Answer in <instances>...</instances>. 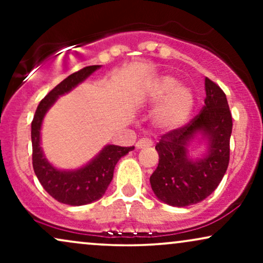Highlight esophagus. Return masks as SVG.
<instances>
[{
    "mask_svg": "<svg viewBox=\"0 0 263 263\" xmlns=\"http://www.w3.org/2000/svg\"><path fill=\"white\" fill-rule=\"evenodd\" d=\"M153 144V142L151 138H147V137H143L141 138V140L137 141V143H136V147L137 148H144V147H151Z\"/></svg>",
    "mask_w": 263,
    "mask_h": 263,
    "instance_id": "esophagus-1",
    "label": "esophagus"
}]
</instances>
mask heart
<instances>
[{
	"label": "heart",
	"instance_id": "b5f03b06",
	"mask_svg": "<svg viewBox=\"0 0 263 263\" xmlns=\"http://www.w3.org/2000/svg\"><path fill=\"white\" fill-rule=\"evenodd\" d=\"M148 99L159 102L155 114V122L162 129H176L185 123L194 106V95L186 86L170 75H163L153 81L148 90Z\"/></svg>",
	"mask_w": 263,
	"mask_h": 263
}]
</instances>
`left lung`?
I'll use <instances>...</instances> for the list:
<instances>
[{"instance_id": "left-lung-1", "label": "left lung", "mask_w": 263, "mask_h": 263, "mask_svg": "<svg viewBox=\"0 0 263 263\" xmlns=\"http://www.w3.org/2000/svg\"><path fill=\"white\" fill-rule=\"evenodd\" d=\"M205 105L186 125L172 129L156 144L158 167L149 178L159 200L173 206H188L209 197L221 182L230 161L232 117L225 92L205 79ZM201 132L208 140V155L193 162L186 144Z\"/></svg>"}]
</instances>
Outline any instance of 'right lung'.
<instances>
[{"label":"right lung","instance_id":"right-lung-1","mask_svg":"<svg viewBox=\"0 0 263 263\" xmlns=\"http://www.w3.org/2000/svg\"><path fill=\"white\" fill-rule=\"evenodd\" d=\"M100 65H90L75 71L50 90L39 102L32 121V163L35 176L45 192L68 205H84L98 200L106 192L114 177V170L119 159L135 147L106 146L89 164L78 171H58L49 164L41 148V126L45 112L57 98L70 91L73 87L92 74Z\"/></svg>","mask_w":263,"mask_h":263}]
</instances>
